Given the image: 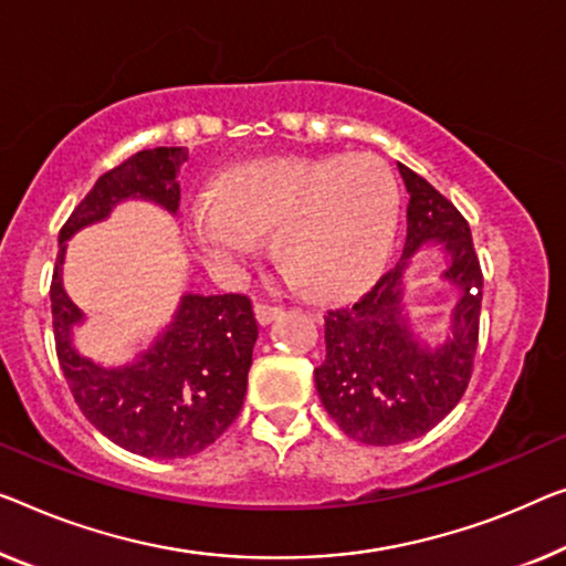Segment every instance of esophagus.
Returning <instances> with one entry per match:
<instances>
[{
	"label": "esophagus",
	"instance_id": "34e87169",
	"mask_svg": "<svg viewBox=\"0 0 566 566\" xmlns=\"http://www.w3.org/2000/svg\"><path fill=\"white\" fill-rule=\"evenodd\" d=\"M254 315L259 325H269L272 319H276L282 315V307L276 305H266V302H254Z\"/></svg>",
	"mask_w": 566,
	"mask_h": 566
}]
</instances>
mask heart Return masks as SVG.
<instances>
[{
	"label": "heart",
	"instance_id": "heart-1",
	"mask_svg": "<svg viewBox=\"0 0 566 566\" xmlns=\"http://www.w3.org/2000/svg\"><path fill=\"white\" fill-rule=\"evenodd\" d=\"M399 185L374 155L259 159L231 167L210 200L188 210L198 256L221 280H239L274 230L276 254L312 292L345 294L389 256Z\"/></svg>",
	"mask_w": 566,
	"mask_h": 566
}]
</instances>
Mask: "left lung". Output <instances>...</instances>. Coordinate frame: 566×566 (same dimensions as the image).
<instances>
[{
    "mask_svg": "<svg viewBox=\"0 0 566 566\" xmlns=\"http://www.w3.org/2000/svg\"><path fill=\"white\" fill-rule=\"evenodd\" d=\"M409 192L407 243L391 272L364 297L325 315V360L315 386L327 415L345 434L364 444H401L427 434L458 407L472 376L478 348L483 272L460 210L424 177L399 163ZM429 242H442L443 279L459 286L452 336L434 349L410 327L406 269Z\"/></svg>",
    "mask_w": 566,
    "mask_h": 566,
    "instance_id": "left-lung-1",
    "label": "left lung"
}]
</instances>
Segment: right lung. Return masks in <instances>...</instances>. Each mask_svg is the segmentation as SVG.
Segmentation results:
<instances>
[{
	"label": "right lung",
	"instance_id": "1",
	"mask_svg": "<svg viewBox=\"0 0 566 566\" xmlns=\"http://www.w3.org/2000/svg\"><path fill=\"white\" fill-rule=\"evenodd\" d=\"M185 147L142 149L101 175L61 229L53 302L55 350L73 399L101 434L142 458H190L213 444L239 417L247 394L256 317L243 294H182L172 323L132 364L104 368L81 356L73 327L83 312L63 286L65 241L75 231L108 218L122 200H149L177 213V172Z\"/></svg>",
	"mask_w": 566,
	"mask_h": 566
}]
</instances>
